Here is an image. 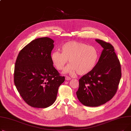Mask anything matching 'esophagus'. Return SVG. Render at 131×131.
Instances as JSON below:
<instances>
[{"label":"esophagus","mask_w":131,"mask_h":131,"mask_svg":"<svg viewBox=\"0 0 131 131\" xmlns=\"http://www.w3.org/2000/svg\"><path fill=\"white\" fill-rule=\"evenodd\" d=\"M65 80H67V81H68V80H71V78L70 77H65Z\"/></svg>","instance_id":"1"}]
</instances>
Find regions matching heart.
<instances>
[{
  "instance_id": "1",
  "label": "heart",
  "mask_w": 131,
  "mask_h": 131,
  "mask_svg": "<svg viewBox=\"0 0 131 131\" xmlns=\"http://www.w3.org/2000/svg\"><path fill=\"white\" fill-rule=\"evenodd\" d=\"M61 49V52L54 51L51 53L52 63L57 70H63L69 59L70 64L65 72L71 74L75 71L79 75L90 73L94 69L99 57V52L95 47L78 41L66 42Z\"/></svg>"
}]
</instances>
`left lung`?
Returning <instances> with one entry per match:
<instances>
[{
    "label": "left lung",
    "mask_w": 131,
    "mask_h": 131,
    "mask_svg": "<svg viewBox=\"0 0 131 131\" xmlns=\"http://www.w3.org/2000/svg\"><path fill=\"white\" fill-rule=\"evenodd\" d=\"M95 41L103 48L94 69L79 80L77 95L81 104L98 107L111 100L118 89L121 66L114 47L103 40Z\"/></svg>",
    "instance_id": "8db88e82"
}]
</instances>
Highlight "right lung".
I'll return each instance as SVG.
<instances>
[{"mask_svg":"<svg viewBox=\"0 0 131 131\" xmlns=\"http://www.w3.org/2000/svg\"><path fill=\"white\" fill-rule=\"evenodd\" d=\"M54 41L48 37L36 39L19 52L15 65L14 83L26 104L47 108L57 98L59 86L65 81L51 60Z\"/></svg>","mask_w":131,"mask_h":131,"instance_id":"obj_1","label":"right lung"}]
</instances>
